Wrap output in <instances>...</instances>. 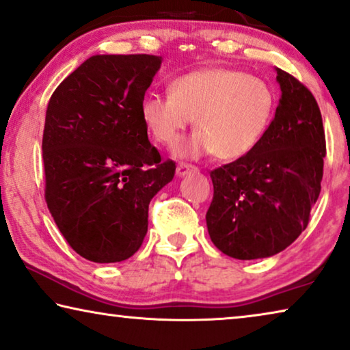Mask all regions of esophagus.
I'll return each instance as SVG.
<instances>
[{
    "instance_id": "34e87169",
    "label": "esophagus",
    "mask_w": 350,
    "mask_h": 350,
    "mask_svg": "<svg viewBox=\"0 0 350 350\" xmlns=\"http://www.w3.org/2000/svg\"><path fill=\"white\" fill-rule=\"evenodd\" d=\"M195 171H198V168H196L195 165L184 163V161L177 165V168H176L177 176H185V174H189V173H195Z\"/></svg>"
}]
</instances>
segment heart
Returning <instances> with one entry per match:
<instances>
[{
    "label": "heart",
    "mask_w": 350,
    "mask_h": 350,
    "mask_svg": "<svg viewBox=\"0 0 350 350\" xmlns=\"http://www.w3.org/2000/svg\"><path fill=\"white\" fill-rule=\"evenodd\" d=\"M276 96L262 78L228 67L177 77L170 94H149L142 118L155 142L176 146L193 119L196 135L179 148L184 157L213 152L232 160L260 143L273 121Z\"/></svg>",
    "instance_id": "1"
}]
</instances>
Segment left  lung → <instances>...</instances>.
Wrapping results in <instances>:
<instances>
[{
	"label": "left lung",
	"instance_id": "1",
	"mask_svg": "<svg viewBox=\"0 0 350 350\" xmlns=\"http://www.w3.org/2000/svg\"><path fill=\"white\" fill-rule=\"evenodd\" d=\"M280 105L260 143L211 171L206 213L215 247L236 259L269 258L305 231L321 193L325 132L321 109L304 83L276 69Z\"/></svg>",
	"mask_w": 350,
	"mask_h": 350
}]
</instances>
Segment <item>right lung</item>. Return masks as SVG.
Wrapping results in <instances>:
<instances>
[{
	"mask_svg": "<svg viewBox=\"0 0 350 350\" xmlns=\"http://www.w3.org/2000/svg\"><path fill=\"white\" fill-rule=\"evenodd\" d=\"M152 55H96L51 94L42 159L45 202L70 248L92 262H121L142 247L149 202L173 179L142 118L160 69Z\"/></svg>",
	"mask_w": 350,
	"mask_h": 350,
	"instance_id": "1",
	"label": "right lung"
}]
</instances>
